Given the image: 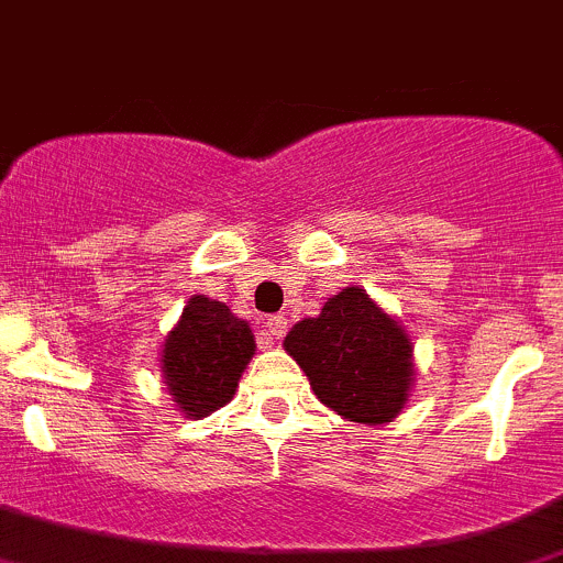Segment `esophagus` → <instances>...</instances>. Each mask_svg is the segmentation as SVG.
Returning a JSON list of instances; mask_svg holds the SVG:
<instances>
[{"label":"esophagus","mask_w":563,"mask_h":563,"mask_svg":"<svg viewBox=\"0 0 563 563\" xmlns=\"http://www.w3.org/2000/svg\"><path fill=\"white\" fill-rule=\"evenodd\" d=\"M284 330H287V320H284V317H268V320H265V333H268L271 341L282 339Z\"/></svg>","instance_id":"esophagus-1"}]
</instances>
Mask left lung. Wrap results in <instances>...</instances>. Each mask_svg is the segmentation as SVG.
<instances>
[{"instance_id":"8db88e82","label":"left lung","mask_w":563,"mask_h":563,"mask_svg":"<svg viewBox=\"0 0 563 563\" xmlns=\"http://www.w3.org/2000/svg\"><path fill=\"white\" fill-rule=\"evenodd\" d=\"M314 396L344 420L387 426L415 387V344L363 287H344L284 339Z\"/></svg>"}]
</instances>
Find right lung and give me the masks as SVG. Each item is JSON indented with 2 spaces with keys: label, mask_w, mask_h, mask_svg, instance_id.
I'll return each mask as SVG.
<instances>
[{
  "label": "right lung",
  "mask_w": 563,
  "mask_h": 563,
  "mask_svg": "<svg viewBox=\"0 0 563 563\" xmlns=\"http://www.w3.org/2000/svg\"><path fill=\"white\" fill-rule=\"evenodd\" d=\"M254 333L222 300L192 295L162 344V379L173 407L200 420L233 401L254 357Z\"/></svg>",
  "instance_id": "add662e5"
}]
</instances>
